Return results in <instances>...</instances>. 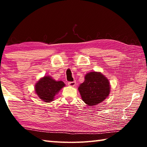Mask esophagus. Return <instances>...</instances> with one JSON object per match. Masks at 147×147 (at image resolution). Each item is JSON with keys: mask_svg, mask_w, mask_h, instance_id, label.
Listing matches in <instances>:
<instances>
[{"mask_svg": "<svg viewBox=\"0 0 147 147\" xmlns=\"http://www.w3.org/2000/svg\"><path fill=\"white\" fill-rule=\"evenodd\" d=\"M68 85L69 86H71V87H74L76 85V82H69L68 83Z\"/></svg>", "mask_w": 147, "mask_h": 147, "instance_id": "1", "label": "esophagus"}]
</instances>
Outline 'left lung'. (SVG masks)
Returning <instances> with one entry per match:
<instances>
[{
  "instance_id": "8db88e82",
  "label": "left lung",
  "mask_w": 147,
  "mask_h": 147,
  "mask_svg": "<svg viewBox=\"0 0 147 147\" xmlns=\"http://www.w3.org/2000/svg\"><path fill=\"white\" fill-rule=\"evenodd\" d=\"M83 101L89 106L97 105L109 96L110 85L108 79L99 72L86 74L85 80L78 87Z\"/></svg>"
}]
</instances>
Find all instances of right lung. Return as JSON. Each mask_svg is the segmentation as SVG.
Here are the masks:
<instances>
[{
    "mask_svg": "<svg viewBox=\"0 0 147 147\" xmlns=\"http://www.w3.org/2000/svg\"><path fill=\"white\" fill-rule=\"evenodd\" d=\"M65 86L62 81H56L51 76H45L35 85V91L40 99L45 102H51Z\"/></svg>",
    "mask_w": 147,
    "mask_h": 147,
    "instance_id": "right-lung-1",
    "label": "right lung"
}]
</instances>
